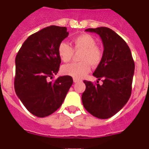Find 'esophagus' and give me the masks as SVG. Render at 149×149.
Returning <instances> with one entry per match:
<instances>
[{"instance_id": "obj_1", "label": "esophagus", "mask_w": 149, "mask_h": 149, "mask_svg": "<svg viewBox=\"0 0 149 149\" xmlns=\"http://www.w3.org/2000/svg\"><path fill=\"white\" fill-rule=\"evenodd\" d=\"M73 81H74V83H77V82H79V81H80V80H78V79L74 78Z\"/></svg>"}]
</instances>
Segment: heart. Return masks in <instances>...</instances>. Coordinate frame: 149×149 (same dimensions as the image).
Masks as SVG:
<instances>
[{
	"label": "heart",
	"mask_w": 149,
	"mask_h": 149,
	"mask_svg": "<svg viewBox=\"0 0 149 149\" xmlns=\"http://www.w3.org/2000/svg\"><path fill=\"white\" fill-rule=\"evenodd\" d=\"M73 49L66 42L60 43L58 46L59 56L62 61L67 63L72 60L74 51L81 52L79 56L80 63H72L64 65L62 72L64 74L74 78H82L90 72L91 65L98 66L103 56L102 50L96 45V41L89 34H82L75 37L72 41Z\"/></svg>",
	"instance_id": "obj_1"
}]
</instances>
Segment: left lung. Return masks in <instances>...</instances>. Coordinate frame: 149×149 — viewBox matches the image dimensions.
I'll return each instance as SVG.
<instances>
[{"label":"left lung","instance_id":"left-lung-1","mask_svg":"<svg viewBox=\"0 0 149 149\" xmlns=\"http://www.w3.org/2000/svg\"><path fill=\"white\" fill-rule=\"evenodd\" d=\"M95 33L104 45L102 60L93 73L102 85L84 81L86 89L82 103L89 113L98 119H108L123 107L131 95L135 65L131 50L121 36L108 27L89 28Z\"/></svg>","mask_w":149,"mask_h":149}]
</instances>
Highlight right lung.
<instances>
[{
  "label": "right lung",
  "mask_w": 149,
  "mask_h": 149,
  "mask_svg": "<svg viewBox=\"0 0 149 149\" xmlns=\"http://www.w3.org/2000/svg\"><path fill=\"white\" fill-rule=\"evenodd\" d=\"M68 35L65 27L52 25L43 28L30 36L16 55L15 93L36 116L42 118L54 113L73 84L68 75L49 81L58 73L61 59L57 49Z\"/></svg>",
  "instance_id": "1"
}]
</instances>
